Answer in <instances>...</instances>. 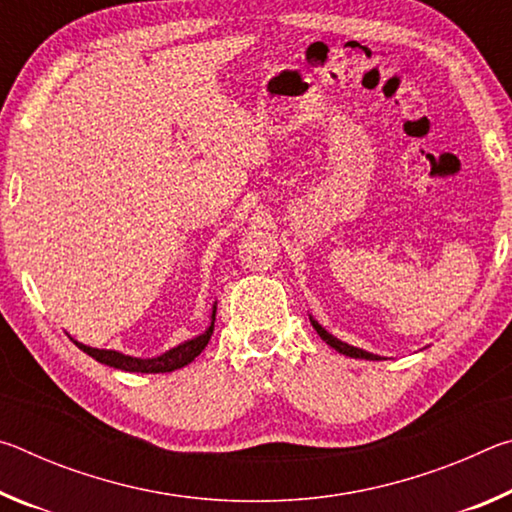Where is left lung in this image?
<instances>
[{"mask_svg":"<svg viewBox=\"0 0 512 512\" xmlns=\"http://www.w3.org/2000/svg\"><path fill=\"white\" fill-rule=\"evenodd\" d=\"M309 320H311V325H314V329L318 332V336L320 339H323L329 348H334L336 352H341V354H345V357H352V359H368V361H379L381 357L379 354H372V352H368V350H361V348H354V345H350V343H345V341H341V339H336L334 334H329L327 329L318 323V320L309 314Z\"/></svg>","mask_w":512,"mask_h":512,"instance_id":"obj_1","label":"left lung"}]
</instances>
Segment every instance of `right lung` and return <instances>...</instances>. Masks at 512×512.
<instances>
[{
	"label": "right lung",
	"mask_w": 512,
	"mask_h": 512,
	"mask_svg": "<svg viewBox=\"0 0 512 512\" xmlns=\"http://www.w3.org/2000/svg\"><path fill=\"white\" fill-rule=\"evenodd\" d=\"M214 318H216V302L212 305V314H210V325L205 327V332H201L194 339H187L183 343H178L176 348H171L167 352L158 354V357H131V354L117 352V350H99V348H90V345L79 343L76 339H72V343L76 348L83 350L85 354H90L94 361L106 363L110 368L124 370V372H173L178 368H185L187 363H192L198 354L205 350L207 341L214 332Z\"/></svg>",
	"instance_id": "add662e5"
}]
</instances>
